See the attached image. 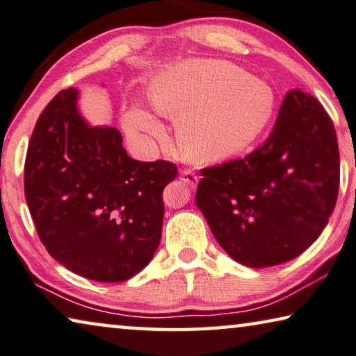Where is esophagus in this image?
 <instances>
[{
	"label": "esophagus",
	"mask_w": 356,
	"mask_h": 356,
	"mask_svg": "<svg viewBox=\"0 0 356 356\" xmlns=\"http://www.w3.org/2000/svg\"><path fill=\"white\" fill-rule=\"evenodd\" d=\"M181 181L189 186V188H195L199 183V177L193 170H183L181 172Z\"/></svg>",
	"instance_id": "esophagus-1"
}]
</instances>
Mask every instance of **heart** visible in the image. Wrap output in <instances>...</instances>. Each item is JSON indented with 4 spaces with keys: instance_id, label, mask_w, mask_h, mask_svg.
<instances>
[{
    "instance_id": "b5f03b06",
    "label": "heart",
    "mask_w": 356,
    "mask_h": 356,
    "mask_svg": "<svg viewBox=\"0 0 356 356\" xmlns=\"http://www.w3.org/2000/svg\"><path fill=\"white\" fill-rule=\"evenodd\" d=\"M156 111L177 121L179 145L197 162H216L247 151L273 119L272 87L224 60L193 58L157 76L151 86ZM134 136L167 138L154 114L134 103L122 116Z\"/></svg>"
}]
</instances>
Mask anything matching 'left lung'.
Listing matches in <instances>:
<instances>
[{
	"label": "left lung",
	"instance_id": "1",
	"mask_svg": "<svg viewBox=\"0 0 356 356\" xmlns=\"http://www.w3.org/2000/svg\"><path fill=\"white\" fill-rule=\"evenodd\" d=\"M339 168L331 118L315 97L293 89L258 149L202 170L195 204L234 261L253 269L278 266L323 232L336 207Z\"/></svg>",
	"mask_w": 356,
	"mask_h": 356
}]
</instances>
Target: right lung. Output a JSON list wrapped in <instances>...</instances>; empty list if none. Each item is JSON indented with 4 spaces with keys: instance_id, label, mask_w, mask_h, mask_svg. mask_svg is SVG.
Here are the masks:
<instances>
[{
    "instance_id": "obj_1",
    "label": "right lung",
    "mask_w": 356,
    "mask_h": 356,
    "mask_svg": "<svg viewBox=\"0 0 356 356\" xmlns=\"http://www.w3.org/2000/svg\"><path fill=\"white\" fill-rule=\"evenodd\" d=\"M177 175L172 162L129 157L121 132L87 122L79 90L70 87L52 98L33 130L25 199L54 259L76 275L118 283L154 256L162 191Z\"/></svg>"
}]
</instances>
